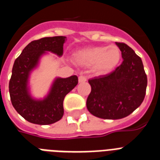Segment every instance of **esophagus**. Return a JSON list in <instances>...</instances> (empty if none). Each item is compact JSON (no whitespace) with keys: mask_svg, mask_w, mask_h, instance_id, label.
Here are the masks:
<instances>
[{"mask_svg":"<svg viewBox=\"0 0 160 160\" xmlns=\"http://www.w3.org/2000/svg\"><path fill=\"white\" fill-rule=\"evenodd\" d=\"M86 80H87V79H86V77L84 76V75H80V76H79V83H84L85 82Z\"/></svg>","mask_w":160,"mask_h":160,"instance_id":"34e87169","label":"esophagus"}]
</instances>
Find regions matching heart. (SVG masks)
<instances>
[{
  "label": "heart",
  "instance_id": "heart-1",
  "mask_svg": "<svg viewBox=\"0 0 160 160\" xmlns=\"http://www.w3.org/2000/svg\"><path fill=\"white\" fill-rule=\"evenodd\" d=\"M121 58V52L115 46H93L81 49L74 54L78 65L93 66L99 73H108L116 67Z\"/></svg>",
  "mask_w": 160,
  "mask_h": 160
}]
</instances>
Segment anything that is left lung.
Here are the masks:
<instances>
[{
  "instance_id": "left-lung-1",
  "label": "left lung",
  "mask_w": 160,
  "mask_h": 160,
  "mask_svg": "<svg viewBox=\"0 0 160 160\" xmlns=\"http://www.w3.org/2000/svg\"><path fill=\"white\" fill-rule=\"evenodd\" d=\"M123 62L109 75L89 80L91 92L86 100L90 114L105 119L128 116L141 105L145 96L147 75L141 58L126 44L115 42Z\"/></svg>"
}]
</instances>
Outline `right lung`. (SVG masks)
Wrapping results in <instances>:
<instances>
[{"label":"right lung","mask_w":160,"mask_h":160,"mask_svg":"<svg viewBox=\"0 0 160 160\" xmlns=\"http://www.w3.org/2000/svg\"><path fill=\"white\" fill-rule=\"evenodd\" d=\"M65 36L44 37L31 41L16 58L9 82L12 105L24 119L32 124H51L59 121L64 114L63 101L65 95L78 84V77L55 78L48 95L43 100L31 97L28 81L31 71L37 67L40 59L46 51L61 56Z\"/></svg>","instance_id":"right-lung-1"}]
</instances>
